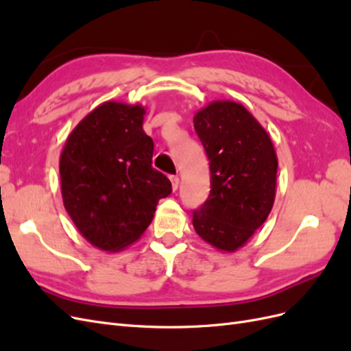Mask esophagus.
<instances>
[{
    "label": "esophagus",
    "mask_w": 351,
    "mask_h": 351,
    "mask_svg": "<svg viewBox=\"0 0 351 351\" xmlns=\"http://www.w3.org/2000/svg\"><path fill=\"white\" fill-rule=\"evenodd\" d=\"M169 180H171L173 190H177L178 189V183H180V178L177 176H171V177H169Z\"/></svg>",
    "instance_id": "34e87169"
}]
</instances>
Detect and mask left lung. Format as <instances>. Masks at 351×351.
Segmentation results:
<instances>
[{"label": "left lung", "mask_w": 351, "mask_h": 351, "mask_svg": "<svg viewBox=\"0 0 351 351\" xmlns=\"http://www.w3.org/2000/svg\"><path fill=\"white\" fill-rule=\"evenodd\" d=\"M193 123L210 169V192L193 210V227L214 247L234 252L272 209L277 155L268 133L240 104L212 102Z\"/></svg>", "instance_id": "1"}]
</instances>
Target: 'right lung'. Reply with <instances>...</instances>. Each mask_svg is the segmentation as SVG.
I'll return each mask as SVG.
<instances>
[{
	"label": "right lung",
	"mask_w": 351,
	"mask_h": 351,
	"mask_svg": "<svg viewBox=\"0 0 351 351\" xmlns=\"http://www.w3.org/2000/svg\"><path fill=\"white\" fill-rule=\"evenodd\" d=\"M141 105L105 102L76 125L60 158L64 208L93 246L117 252L149 227L169 180L152 167Z\"/></svg>",
	"instance_id": "right-lung-1"
}]
</instances>
